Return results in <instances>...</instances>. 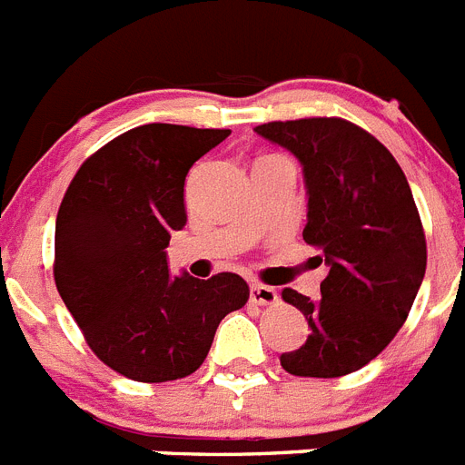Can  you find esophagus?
<instances>
[{
	"label": "esophagus",
	"instance_id": "esophagus-1",
	"mask_svg": "<svg viewBox=\"0 0 465 465\" xmlns=\"http://www.w3.org/2000/svg\"><path fill=\"white\" fill-rule=\"evenodd\" d=\"M251 302H255V305H276L279 302V292H276V288L264 286V283H252Z\"/></svg>",
	"mask_w": 465,
	"mask_h": 465
}]
</instances>
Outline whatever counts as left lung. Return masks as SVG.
I'll return each mask as SVG.
<instances>
[{
	"mask_svg": "<svg viewBox=\"0 0 465 465\" xmlns=\"http://www.w3.org/2000/svg\"><path fill=\"white\" fill-rule=\"evenodd\" d=\"M255 132L300 160L302 239L329 267L319 300L281 292L310 326L305 345L281 354V366L305 378L357 371L407 322L425 276V233L407 177L376 136L342 118L267 123Z\"/></svg>",
	"mask_w": 465,
	"mask_h": 465,
	"instance_id": "left-lung-1",
	"label": "left lung"
}]
</instances>
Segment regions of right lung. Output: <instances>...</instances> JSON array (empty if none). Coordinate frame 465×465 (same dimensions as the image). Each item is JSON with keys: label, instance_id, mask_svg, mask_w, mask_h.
Wrapping results in <instances>:
<instances>
[{"label": "right lung", "instance_id": "add662e5", "mask_svg": "<svg viewBox=\"0 0 465 465\" xmlns=\"http://www.w3.org/2000/svg\"><path fill=\"white\" fill-rule=\"evenodd\" d=\"M229 130L151 123L89 155L56 214L54 279L92 352L139 383L191 376L222 319L248 302V283L167 269L170 233L184 229L191 165Z\"/></svg>", "mask_w": 465, "mask_h": 465}]
</instances>
